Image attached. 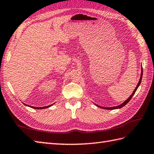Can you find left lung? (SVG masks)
<instances>
[{
	"label": "left lung",
	"mask_w": 154,
	"mask_h": 154,
	"mask_svg": "<svg viewBox=\"0 0 154 154\" xmlns=\"http://www.w3.org/2000/svg\"><path fill=\"white\" fill-rule=\"evenodd\" d=\"M142 75H143V69H142V72H141V75H140V80H139V82H138V85H137V86H136V89H134V91H133V93H132L131 95H130V96L128 97V99H127L125 101H124V102L123 103H122L121 104H120V105H119V106H112V107H103V106H99V105H97V104H95V105H96L97 106L101 108V109H107V110H114V109H120V108H122V107H123L124 106H125L126 104L128 103L129 101L130 100V99H132V97L134 96V94H135L136 90L138 89V87L140 86V83H141L142 78Z\"/></svg>",
	"instance_id": "8db88e82"
}]
</instances>
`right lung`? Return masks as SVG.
I'll list each match as a JSON object with an SVG mask.
<instances>
[{
  "label": "right lung",
  "mask_w": 154,
  "mask_h": 154,
  "mask_svg": "<svg viewBox=\"0 0 154 154\" xmlns=\"http://www.w3.org/2000/svg\"><path fill=\"white\" fill-rule=\"evenodd\" d=\"M54 104H51V105H48V106H43V107H35V106H29V105H28V104H24L26 106H29V107H31V108H32V109H47V108H48V107H50V106H51L52 105H53Z\"/></svg>",
  "instance_id": "obj_1"
}]
</instances>
